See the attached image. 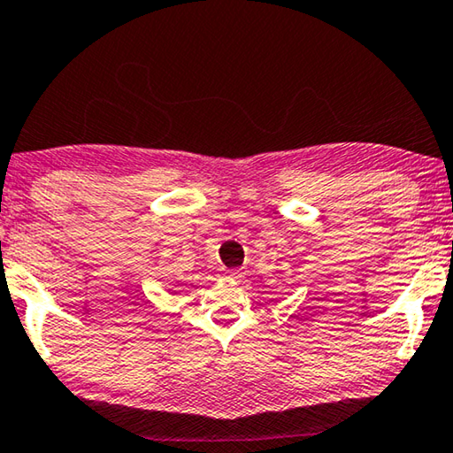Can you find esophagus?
<instances>
[{"mask_svg":"<svg viewBox=\"0 0 453 453\" xmlns=\"http://www.w3.org/2000/svg\"><path fill=\"white\" fill-rule=\"evenodd\" d=\"M225 273H226V275H231V277H236V275L241 273V269H239V267H234V269H226Z\"/></svg>","mask_w":453,"mask_h":453,"instance_id":"34e87169","label":"esophagus"}]
</instances>
